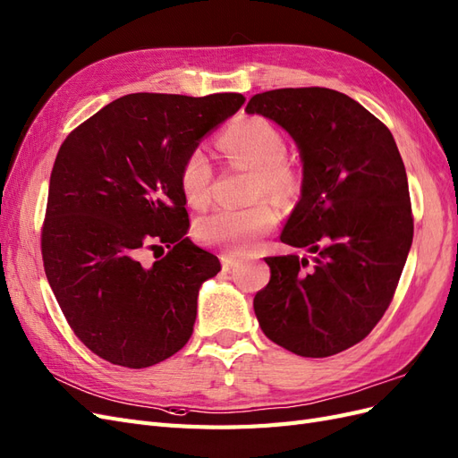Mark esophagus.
I'll return each instance as SVG.
<instances>
[{"label":"esophagus","instance_id":"34e87169","mask_svg":"<svg viewBox=\"0 0 458 458\" xmlns=\"http://www.w3.org/2000/svg\"><path fill=\"white\" fill-rule=\"evenodd\" d=\"M241 261H242V259L234 258V256H231V254H224V256H221V266H224V271H231V269H234V267H239Z\"/></svg>","mask_w":458,"mask_h":458}]
</instances>
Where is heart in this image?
I'll return each instance as SVG.
<instances>
[{
	"label": "heart",
	"mask_w": 458,
	"mask_h": 458,
	"mask_svg": "<svg viewBox=\"0 0 458 458\" xmlns=\"http://www.w3.org/2000/svg\"><path fill=\"white\" fill-rule=\"evenodd\" d=\"M219 148L231 162L252 170L250 195H271L279 200L293 199L301 183L300 170L286 158V140L279 128L259 116L239 118L219 135ZM214 165L202 147H192L179 164L177 183L189 206L206 208L212 200ZM279 221V210L269 200L246 208H221L199 219L197 239L219 246L231 254L252 252L258 241Z\"/></svg>",
	"instance_id": "1"
}]
</instances>
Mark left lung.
<instances>
[{
	"label": "left lung",
	"instance_id": "obj_1",
	"mask_svg": "<svg viewBox=\"0 0 458 458\" xmlns=\"http://www.w3.org/2000/svg\"><path fill=\"white\" fill-rule=\"evenodd\" d=\"M246 113L275 120L300 147L301 199L281 241L315 254L266 258L258 323L296 355H336L378 325L405 267L414 224L403 160L392 131L335 89H271Z\"/></svg>",
	"mask_w": 458,
	"mask_h": 458
}]
</instances>
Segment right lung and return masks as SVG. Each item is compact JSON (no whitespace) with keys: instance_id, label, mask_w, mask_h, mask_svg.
I'll return each mask as SVG.
<instances>
[{"instance_id":"1","label":"right lung","mask_w":458,"mask_h":458,"mask_svg":"<svg viewBox=\"0 0 458 458\" xmlns=\"http://www.w3.org/2000/svg\"><path fill=\"white\" fill-rule=\"evenodd\" d=\"M242 105L241 93H131L63 141L41 258L66 323L105 361L145 369L189 342L199 288L221 266L187 237L179 164Z\"/></svg>"}]
</instances>
